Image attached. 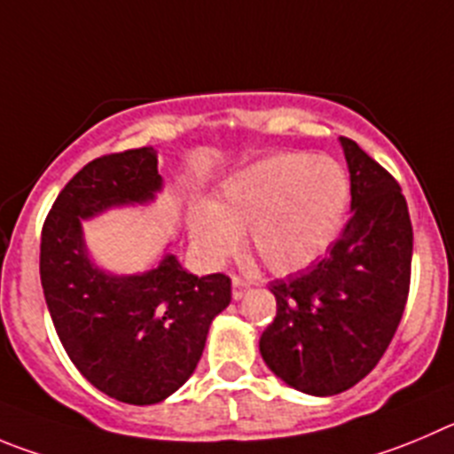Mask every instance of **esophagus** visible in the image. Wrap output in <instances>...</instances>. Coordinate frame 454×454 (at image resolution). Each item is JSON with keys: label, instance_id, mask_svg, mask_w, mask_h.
Listing matches in <instances>:
<instances>
[{"label": "esophagus", "instance_id": "obj_1", "mask_svg": "<svg viewBox=\"0 0 454 454\" xmlns=\"http://www.w3.org/2000/svg\"><path fill=\"white\" fill-rule=\"evenodd\" d=\"M248 291H251V285H248L247 279H241L235 275V278H232V298L241 300L244 295L248 294Z\"/></svg>", "mask_w": 454, "mask_h": 454}]
</instances>
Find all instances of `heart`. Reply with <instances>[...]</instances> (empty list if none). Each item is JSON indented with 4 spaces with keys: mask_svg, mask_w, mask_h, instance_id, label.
Returning <instances> with one entry per match:
<instances>
[{
    "mask_svg": "<svg viewBox=\"0 0 454 454\" xmlns=\"http://www.w3.org/2000/svg\"><path fill=\"white\" fill-rule=\"evenodd\" d=\"M347 201L349 179L336 160L275 154L231 176L213 207H197L190 235L207 260H222L248 232L262 264L275 275H291L327 253Z\"/></svg>",
    "mask_w": 454,
    "mask_h": 454,
    "instance_id": "obj_1",
    "label": "heart"
}]
</instances>
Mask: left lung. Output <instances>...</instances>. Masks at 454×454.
Here are the masks:
<instances>
[{"label":"left lung","mask_w":454,"mask_h":454,"mask_svg":"<svg viewBox=\"0 0 454 454\" xmlns=\"http://www.w3.org/2000/svg\"><path fill=\"white\" fill-rule=\"evenodd\" d=\"M351 181V217L327 257L275 279V320L260 338L264 363L291 387L333 396L383 358L410 291L412 222L401 185L340 137Z\"/></svg>","instance_id":"left-lung-1"}]
</instances>
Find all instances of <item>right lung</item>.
Returning a JSON list of instances; mask_svg holds the SVG:
<instances>
[{
	"label": "right lung",
	"instance_id": "1",
	"mask_svg": "<svg viewBox=\"0 0 454 454\" xmlns=\"http://www.w3.org/2000/svg\"><path fill=\"white\" fill-rule=\"evenodd\" d=\"M163 188L154 147L100 156L62 188L46 215L40 279L53 327L80 374L129 405L168 399L192 376L210 323L231 304V278L188 273L175 255L141 275L89 260L82 219L147 203Z\"/></svg>",
	"mask_w": 454,
	"mask_h": 454
}]
</instances>
